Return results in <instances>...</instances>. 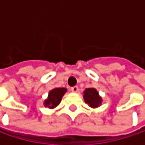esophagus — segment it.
Segmentation results:
<instances>
[{"label":"esophagus","mask_w":145,"mask_h":145,"mask_svg":"<svg viewBox=\"0 0 145 145\" xmlns=\"http://www.w3.org/2000/svg\"><path fill=\"white\" fill-rule=\"evenodd\" d=\"M71 91H72L74 93H76V92H78L79 88H78L77 86H73L72 88H71Z\"/></svg>","instance_id":"obj_1"}]
</instances>
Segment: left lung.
<instances>
[{
  "mask_svg": "<svg viewBox=\"0 0 145 145\" xmlns=\"http://www.w3.org/2000/svg\"><path fill=\"white\" fill-rule=\"evenodd\" d=\"M83 97L85 102L91 108H97L101 105L102 98L100 97L99 92L95 88H86L83 91Z\"/></svg>",
  "mask_w": 145,
  "mask_h": 145,
  "instance_id": "left-lung-1",
  "label": "left lung"
}]
</instances>
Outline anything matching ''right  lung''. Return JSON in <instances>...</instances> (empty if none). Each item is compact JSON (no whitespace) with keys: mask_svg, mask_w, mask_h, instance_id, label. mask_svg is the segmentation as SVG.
Returning <instances> with one entry per match:
<instances>
[{"mask_svg":"<svg viewBox=\"0 0 145 145\" xmlns=\"http://www.w3.org/2000/svg\"><path fill=\"white\" fill-rule=\"evenodd\" d=\"M66 91L67 89L64 87H55L49 91L47 99H45L44 101V106L48 107L49 109L55 108L60 103L63 96L65 94Z\"/></svg>","mask_w":145,"mask_h":145,"instance_id":"obj_1","label":"right lung"}]
</instances>
